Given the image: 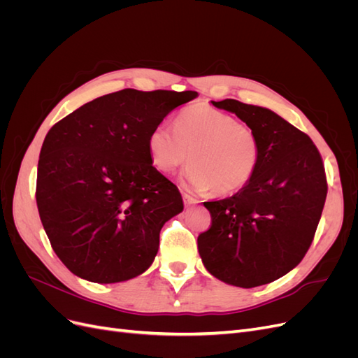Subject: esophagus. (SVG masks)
I'll use <instances>...</instances> for the list:
<instances>
[{"instance_id": "1", "label": "esophagus", "mask_w": 358, "mask_h": 358, "mask_svg": "<svg viewBox=\"0 0 358 358\" xmlns=\"http://www.w3.org/2000/svg\"><path fill=\"white\" fill-rule=\"evenodd\" d=\"M182 199H183V203H185V206H192V204H197V203H199L197 199L191 197L189 194H187V192L182 194Z\"/></svg>"}]
</instances>
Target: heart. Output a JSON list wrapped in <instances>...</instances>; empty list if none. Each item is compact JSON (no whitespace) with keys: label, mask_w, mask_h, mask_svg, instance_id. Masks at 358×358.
<instances>
[{"label":"heart","mask_w":358,"mask_h":358,"mask_svg":"<svg viewBox=\"0 0 358 358\" xmlns=\"http://www.w3.org/2000/svg\"><path fill=\"white\" fill-rule=\"evenodd\" d=\"M148 146L152 164L166 175L191 158L182 182L194 191H239L251 182L262 159L259 140L251 127L204 104L180 112L173 127L155 125Z\"/></svg>","instance_id":"heart-1"}]
</instances>
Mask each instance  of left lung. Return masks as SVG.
I'll return each instance as SVG.
<instances>
[{
  "label": "left lung",
  "instance_id": "left-lung-1",
  "mask_svg": "<svg viewBox=\"0 0 358 358\" xmlns=\"http://www.w3.org/2000/svg\"><path fill=\"white\" fill-rule=\"evenodd\" d=\"M212 104L254 129L262 159L234 196L203 203L212 225L199 236V252L215 278L254 288L287 275L308 252L327 197L326 171L309 136L275 112L230 99Z\"/></svg>",
  "mask_w": 358,
  "mask_h": 358
}]
</instances>
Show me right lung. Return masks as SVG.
Segmentation results:
<instances>
[{"label":"right lung","mask_w":358,"mask_h":358,"mask_svg":"<svg viewBox=\"0 0 358 358\" xmlns=\"http://www.w3.org/2000/svg\"><path fill=\"white\" fill-rule=\"evenodd\" d=\"M196 91L122 90L83 104L53 125L37 170V208L53 251L96 284L142 275L159 231L183 210L175 183L152 166L148 138Z\"/></svg>","instance_id":"obj_1"}]
</instances>
